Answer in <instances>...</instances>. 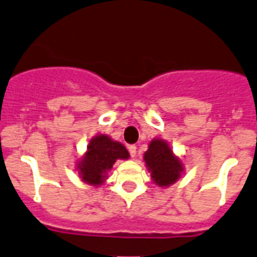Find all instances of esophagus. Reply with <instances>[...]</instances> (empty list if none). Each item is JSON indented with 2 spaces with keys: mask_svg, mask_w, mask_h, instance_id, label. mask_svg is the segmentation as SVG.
Masks as SVG:
<instances>
[{
  "mask_svg": "<svg viewBox=\"0 0 257 257\" xmlns=\"http://www.w3.org/2000/svg\"><path fill=\"white\" fill-rule=\"evenodd\" d=\"M128 151H129V153H131L132 158H136V156H137V147L136 146H129L128 147Z\"/></svg>",
  "mask_w": 257,
  "mask_h": 257,
  "instance_id": "34e87169",
  "label": "esophagus"
}]
</instances>
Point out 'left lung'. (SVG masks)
Returning a JSON list of instances; mask_svg holds the SVG:
<instances>
[{
  "instance_id": "1",
  "label": "left lung",
  "mask_w": 257,
  "mask_h": 257,
  "mask_svg": "<svg viewBox=\"0 0 257 257\" xmlns=\"http://www.w3.org/2000/svg\"><path fill=\"white\" fill-rule=\"evenodd\" d=\"M144 162L152 181L159 187H168L176 183L184 172L181 158L173 153L169 144L163 139H153L144 153Z\"/></svg>"
}]
</instances>
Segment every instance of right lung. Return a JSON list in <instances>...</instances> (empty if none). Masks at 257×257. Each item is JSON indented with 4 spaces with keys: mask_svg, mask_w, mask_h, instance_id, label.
<instances>
[{
    "mask_svg": "<svg viewBox=\"0 0 257 257\" xmlns=\"http://www.w3.org/2000/svg\"><path fill=\"white\" fill-rule=\"evenodd\" d=\"M128 158L129 152L123 144L105 134H98L89 142L85 154L78 161L76 171L81 181L98 187L106 181L116 159Z\"/></svg>",
    "mask_w": 257,
    "mask_h": 257,
    "instance_id": "obj_1",
    "label": "right lung"
}]
</instances>
